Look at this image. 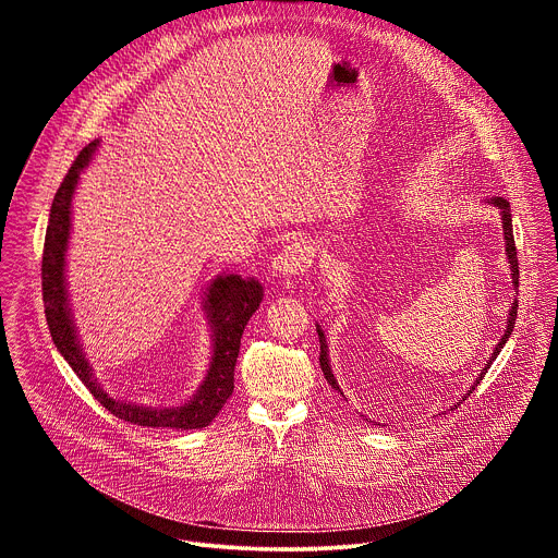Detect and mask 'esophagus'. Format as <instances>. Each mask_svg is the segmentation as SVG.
Segmentation results:
<instances>
[{
	"instance_id": "34e87169",
	"label": "esophagus",
	"mask_w": 558,
	"mask_h": 558,
	"mask_svg": "<svg viewBox=\"0 0 558 558\" xmlns=\"http://www.w3.org/2000/svg\"><path fill=\"white\" fill-rule=\"evenodd\" d=\"M313 254L304 243H291L284 250H280L276 254V258L271 260V274L276 278H291V276H302L304 271H308Z\"/></svg>"
}]
</instances>
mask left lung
<instances>
[{
	"label": "left lung",
	"instance_id": "obj_1",
	"mask_svg": "<svg viewBox=\"0 0 558 558\" xmlns=\"http://www.w3.org/2000/svg\"><path fill=\"white\" fill-rule=\"evenodd\" d=\"M490 205H495L497 209H499V214H501V222H504V245H506V258H508V265H510V278H512V287H514V291L519 289V260H517V247H514V233H512V214H510V203L506 201V198H501V196H495V198H490L488 201ZM514 320H517V298L512 300V306H510V311H508V320H506V329H504V336H501V340L495 344V349H493V355L488 357V362H486V366L482 368V373L474 377V381H472V386L459 397L457 400V404L454 407H459L465 397L474 390V386L480 384L482 379H484V375L488 373V368H490V364L497 360V355L501 353V349L506 347V342H508V338L512 336V329H514ZM315 331H317V338H320V366H323V373H325V377H327V381L331 384V388L333 390H338L342 397H344V390L340 388V384H338V379H336V375H333V368H331V360H329V342H327V336H325V329L320 327V323H315ZM450 411H452V407H450Z\"/></svg>",
	"mask_w": 558,
	"mask_h": 558
}]
</instances>
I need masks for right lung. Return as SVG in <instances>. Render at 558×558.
Instances as JSON below:
<instances>
[{
	"label": "right lung",
	"mask_w": 558,
	"mask_h": 558,
	"mask_svg": "<svg viewBox=\"0 0 558 558\" xmlns=\"http://www.w3.org/2000/svg\"><path fill=\"white\" fill-rule=\"evenodd\" d=\"M99 141L86 145L74 158L61 187L54 194L41 263V289L46 304V323L52 342L61 357L70 364L76 377L95 395L114 417L149 428L192 430L205 428L220 413L229 395L233 392V368L241 351V338L263 300V287L256 280H243L238 274H220L211 278L203 291V311L209 327L211 357L207 373L196 392L179 407H145L112 397L97 379L93 364L86 357L84 344L78 340L74 313L68 293L65 256L72 233V198L78 177L93 163Z\"/></svg>",
	"instance_id": "obj_1"
}]
</instances>
